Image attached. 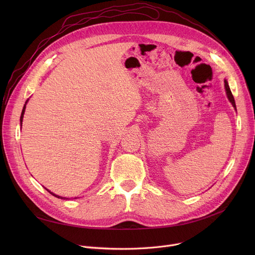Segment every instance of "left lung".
Instances as JSON below:
<instances>
[{
  "instance_id": "1",
  "label": "left lung",
  "mask_w": 255,
  "mask_h": 255,
  "mask_svg": "<svg viewBox=\"0 0 255 255\" xmlns=\"http://www.w3.org/2000/svg\"><path fill=\"white\" fill-rule=\"evenodd\" d=\"M224 87H225V90H226L227 97H229L230 101L232 102V104H233V106L235 107V109H237V107H236V102H235V98H234V96H233L232 91H231V89H230V86H229V84H227L226 80H224Z\"/></svg>"
}]
</instances>
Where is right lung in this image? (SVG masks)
Instances as JSON below:
<instances>
[{
  "label": "right lung",
  "instance_id": "1",
  "mask_svg": "<svg viewBox=\"0 0 255 255\" xmlns=\"http://www.w3.org/2000/svg\"><path fill=\"white\" fill-rule=\"evenodd\" d=\"M26 103V102H25ZM24 110H25V104H24V106H23V109H22V112H21V116H20V125L22 124V118H23V114H24ZM46 189V188H45ZM47 190V189H46ZM50 194H52L53 196H56V197H58V198H63V199H65V197H62V196H59V195H56V194H53L52 192H50L49 190H47ZM67 199H68V198H67Z\"/></svg>",
  "mask_w": 255,
  "mask_h": 255
}]
</instances>
